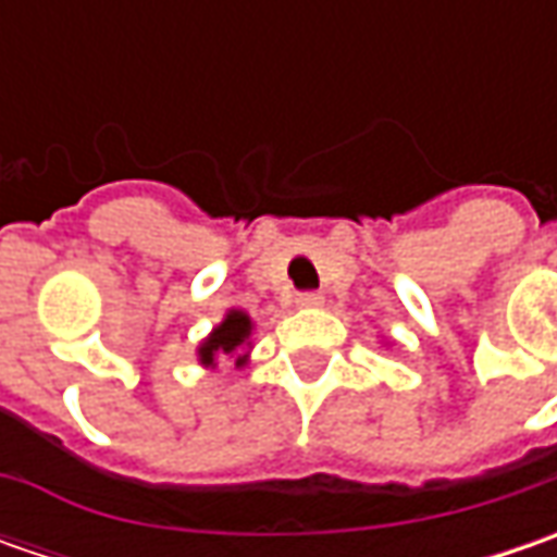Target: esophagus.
Returning a JSON list of instances; mask_svg holds the SVG:
<instances>
[{"label": "esophagus", "mask_w": 557, "mask_h": 557, "mask_svg": "<svg viewBox=\"0 0 557 557\" xmlns=\"http://www.w3.org/2000/svg\"><path fill=\"white\" fill-rule=\"evenodd\" d=\"M297 307H322V294H315V290L297 294Z\"/></svg>", "instance_id": "1"}]
</instances>
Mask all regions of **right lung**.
<instances>
[{
    "mask_svg": "<svg viewBox=\"0 0 557 557\" xmlns=\"http://www.w3.org/2000/svg\"><path fill=\"white\" fill-rule=\"evenodd\" d=\"M250 332H253V322L250 315L242 310H228L225 319L207 334L198 347V362L201 366H216V356H238L235 366H245V354L238 350H247L250 347Z\"/></svg>",
    "mask_w": 557,
    "mask_h": 557,
    "instance_id": "add662e5",
    "label": "right lung"
}]
</instances>
